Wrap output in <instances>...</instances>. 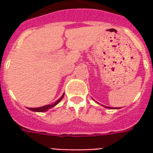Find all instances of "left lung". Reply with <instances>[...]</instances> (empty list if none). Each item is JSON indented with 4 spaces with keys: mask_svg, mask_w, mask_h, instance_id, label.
<instances>
[{
    "mask_svg": "<svg viewBox=\"0 0 153 153\" xmlns=\"http://www.w3.org/2000/svg\"><path fill=\"white\" fill-rule=\"evenodd\" d=\"M106 108H111V107H107V106H106Z\"/></svg>",
    "mask_w": 153,
    "mask_h": 153,
    "instance_id": "left-lung-1",
    "label": "left lung"
}]
</instances>
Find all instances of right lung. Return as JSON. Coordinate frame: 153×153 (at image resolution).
<instances>
[{
    "instance_id": "right-lung-1",
    "label": "right lung",
    "mask_w": 153,
    "mask_h": 153,
    "mask_svg": "<svg viewBox=\"0 0 153 153\" xmlns=\"http://www.w3.org/2000/svg\"><path fill=\"white\" fill-rule=\"evenodd\" d=\"M64 95H65V94L63 93V95L60 97V98L57 100L56 102L53 103V104H51V105H47V106H42V107H38V108H28V109L30 110V111H36V112H44V111H48V110L51 109V108L54 107L56 105H57L58 103L60 102V101H61V99L64 97Z\"/></svg>"
}]
</instances>
